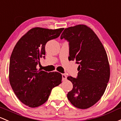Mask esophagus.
Masks as SVG:
<instances>
[{
  "instance_id": "esophagus-1",
  "label": "esophagus",
  "mask_w": 121,
  "mask_h": 121,
  "mask_svg": "<svg viewBox=\"0 0 121 121\" xmlns=\"http://www.w3.org/2000/svg\"><path fill=\"white\" fill-rule=\"evenodd\" d=\"M67 76L65 75V74H64V73H62V79H63V81H65L66 79H67Z\"/></svg>"
}]
</instances>
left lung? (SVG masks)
<instances>
[{
	"label": "left lung",
	"mask_w": 121,
	"mask_h": 121,
	"mask_svg": "<svg viewBox=\"0 0 121 121\" xmlns=\"http://www.w3.org/2000/svg\"><path fill=\"white\" fill-rule=\"evenodd\" d=\"M60 39L69 43V60L79 64L77 78L67 77L73 85L67 98L75 107L88 108L101 99L108 83L110 69L106 52L95 33L85 25L65 29Z\"/></svg>",
	"instance_id": "obj_1"
}]
</instances>
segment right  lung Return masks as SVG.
Segmentation results:
<instances>
[{"label": "right lung", "mask_w": 121, "mask_h": 121, "mask_svg": "<svg viewBox=\"0 0 121 121\" xmlns=\"http://www.w3.org/2000/svg\"><path fill=\"white\" fill-rule=\"evenodd\" d=\"M64 28L31 29L18 41L10 59V83L18 99L30 107L40 106L48 100L52 89L61 83L62 75L38 69L45 58V45L60 36Z\"/></svg>", "instance_id": "obj_1"}]
</instances>
